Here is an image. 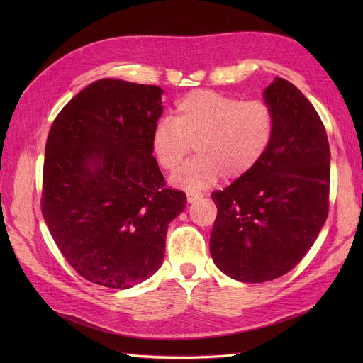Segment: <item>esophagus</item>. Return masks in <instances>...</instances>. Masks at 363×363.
<instances>
[{
	"label": "esophagus",
	"mask_w": 363,
	"mask_h": 363,
	"mask_svg": "<svg viewBox=\"0 0 363 363\" xmlns=\"http://www.w3.org/2000/svg\"><path fill=\"white\" fill-rule=\"evenodd\" d=\"M200 194H194V192H188V194H186V199H188V203L189 204H192V203H195L196 200H199L200 199Z\"/></svg>",
	"instance_id": "esophagus-1"
}]
</instances>
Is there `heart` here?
<instances>
[{"label": "heart", "instance_id": "obj_1", "mask_svg": "<svg viewBox=\"0 0 363 363\" xmlns=\"http://www.w3.org/2000/svg\"><path fill=\"white\" fill-rule=\"evenodd\" d=\"M175 119L155 125L151 147L160 168L174 171L188 156H196L172 174L171 183L201 192L219 179L236 180L257 167L276 133V115L262 100L240 101L215 91H194L175 104Z\"/></svg>", "mask_w": 363, "mask_h": 363}]
</instances>
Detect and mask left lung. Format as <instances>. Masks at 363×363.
I'll list each match as a JSON object with an SVG mask.
<instances>
[{"label":"left lung","mask_w":363,"mask_h":363,"mask_svg":"<svg viewBox=\"0 0 363 363\" xmlns=\"http://www.w3.org/2000/svg\"><path fill=\"white\" fill-rule=\"evenodd\" d=\"M276 133L257 167L212 192L218 215L211 255L225 276L262 283L295 268L328 213L330 147L311 101L277 77L263 92Z\"/></svg>","instance_id":"obj_1"}]
</instances>
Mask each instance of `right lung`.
I'll return each instance as SVG.
<instances>
[{"label": "right lung", "instance_id": "1", "mask_svg": "<svg viewBox=\"0 0 363 363\" xmlns=\"http://www.w3.org/2000/svg\"><path fill=\"white\" fill-rule=\"evenodd\" d=\"M162 94L159 86L98 80L50 128L43 219L69 265L106 288H131L162 267L168 225L186 207V194L167 188L152 156Z\"/></svg>", "mask_w": 363, "mask_h": 363}]
</instances>
